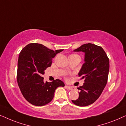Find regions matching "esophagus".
<instances>
[{"label":"esophagus","instance_id":"34e87169","mask_svg":"<svg viewBox=\"0 0 126 126\" xmlns=\"http://www.w3.org/2000/svg\"><path fill=\"white\" fill-rule=\"evenodd\" d=\"M65 88L66 89H67L68 90H74V87H72V86H65Z\"/></svg>","mask_w":126,"mask_h":126}]
</instances>
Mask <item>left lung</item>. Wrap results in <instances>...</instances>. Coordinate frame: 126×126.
<instances>
[{
    "mask_svg": "<svg viewBox=\"0 0 126 126\" xmlns=\"http://www.w3.org/2000/svg\"><path fill=\"white\" fill-rule=\"evenodd\" d=\"M74 51L85 53V63L78 74L85 82L78 88V98L72 102L79 107L88 106L99 98L106 86L110 69L109 58L103 48L91 43L83 44Z\"/></svg>",
    "mask_w": 126,
    "mask_h": 126,
    "instance_id": "obj_1",
    "label": "left lung"
}]
</instances>
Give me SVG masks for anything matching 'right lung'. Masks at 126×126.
Masks as SVG:
<instances>
[{
    "mask_svg": "<svg viewBox=\"0 0 126 126\" xmlns=\"http://www.w3.org/2000/svg\"><path fill=\"white\" fill-rule=\"evenodd\" d=\"M63 50L54 51L41 44L31 43L20 52L16 74L18 85L24 98L32 105L47 104L52 100L56 89L64 86L61 80L44 82L41 77L45 70L51 66L52 59Z\"/></svg>",
    "mask_w": 126,
    "mask_h": 126,
    "instance_id": "obj_1",
    "label": "right lung"
}]
</instances>
